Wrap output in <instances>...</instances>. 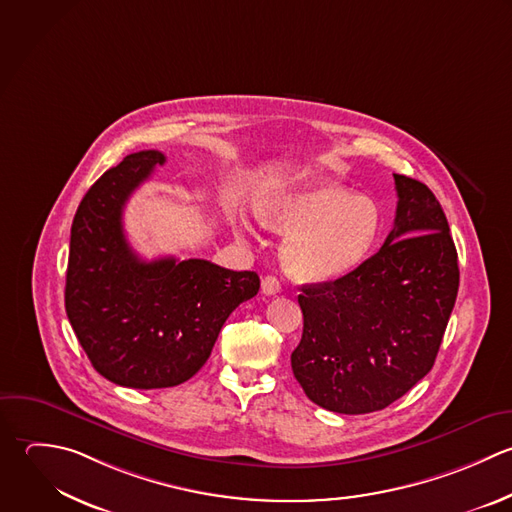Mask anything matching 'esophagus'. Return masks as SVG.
Here are the masks:
<instances>
[{
	"label": "esophagus",
	"instance_id": "esophagus-1",
	"mask_svg": "<svg viewBox=\"0 0 512 512\" xmlns=\"http://www.w3.org/2000/svg\"><path fill=\"white\" fill-rule=\"evenodd\" d=\"M261 291L265 295H277L281 293V281L275 277V275H267L263 281H261Z\"/></svg>",
	"mask_w": 512,
	"mask_h": 512
}]
</instances>
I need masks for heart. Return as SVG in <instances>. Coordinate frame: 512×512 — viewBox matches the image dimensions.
<instances>
[{
	"instance_id": "obj_1",
	"label": "heart",
	"mask_w": 512,
	"mask_h": 512,
	"mask_svg": "<svg viewBox=\"0 0 512 512\" xmlns=\"http://www.w3.org/2000/svg\"><path fill=\"white\" fill-rule=\"evenodd\" d=\"M253 213L263 227L287 233L283 265L307 283H333L357 271L375 251L383 227L373 197L327 181L267 187L255 197Z\"/></svg>"
}]
</instances>
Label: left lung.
Listing matches in <instances>:
<instances>
[{"mask_svg": "<svg viewBox=\"0 0 512 512\" xmlns=\"http://www.w3.org/2000/svg\"><path fill=\"white\" fill-rule=\"evenodd\" d=\"M397 215L383 247L351 275L303 285L293 375L319 407H389L435 365L459 291V257L433 191L395 173Z\"/></svg>", "mask_w": 512, "mask_h": 512, "instance_id": "8db88e82", "label": "left lung"}]
</instances>
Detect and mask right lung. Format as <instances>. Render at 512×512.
Listing matches in <instances>:
<instances>
[{
  "label": "right lung",
  "mask_w": 512,
  "mask_h": 512,
  "mask_svg": "<svg viewBox=\"0 0 512 512\" xmlns=\"http://www.w3.org/2000/svg\"><path fill=\"white\" fill-rule=\"evenodd\" d=\"M137 151L105 171L81 199L71 225L65 311L93 369L129 389H165L209 359L227 317L259 291L255 271L205 259L143 261L127 243L123 207L163 165Z\"/></svg>",
  "instance_id": "right-lung-1"
}]
</instances>
